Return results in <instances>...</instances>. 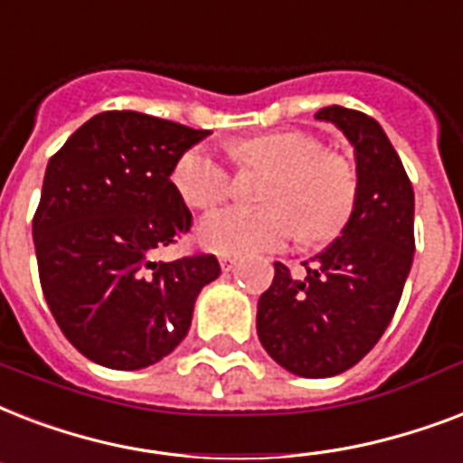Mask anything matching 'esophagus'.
<instances>
[{"label": "esophagus", "instance_id": "obj_1", "mask_svg": "<svg viewBox=\"0 0 463 463\" xmlns=\"http://www.w3.org/2000/svg\"><path fill=\"white\" fill-rule=\"evenodd\" d=\"M236 263H239V253H229V250L220 253L222 270H232V268H234Z\"/></svg>", "mask_w": 463, "mask_h": 463}]
</instances>
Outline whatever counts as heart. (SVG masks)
Returning a JSON list of instances; mask_svg holds the SVG:
<instances>
[{
	"label": "heart",
	"instance_id": "heart-1",
	"mask_svg": "<svg viewBox=\"0 0 463 463\" xmlns=\"http://www.w3.org/2000/svg\"><path fill=\"white\" fill-rule=\"evenodd\" d=\"M243 171L270 174L263 207H229L200 222L198 239L214 250H275L302 232L307 246H324L347 227L357 205V171L309 132H268L239 142ZM171 183L185 205L214 210L232 195L234 175L210 149L191 146L175 159Z\"/></svg>",
	"mask_w": 463,
	"mask_h": 463
}]
</instances>
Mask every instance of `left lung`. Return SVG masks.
I'll list each match as a JSON object with an SVG mask.
<instances>
[{"label": "left lung", "instance_id": "obj_1", "mask_svg": "<svg viewBox=\"0 0 463 463\" xmlns=\"http://www.w3.org/2000/svg\"><path fill=\"white\" fill-rule=\"evenodd\" d=\"M317 118L338 125L353 142L357 205L343 236L304 263L302 278L275 263L256 317L272 360L309 379L335 377L377 345L415 250L413 185L382 125L343 106L321 109Z\"/></svg>", "mask_w": 463, "mask_h": 463}]
</instances>
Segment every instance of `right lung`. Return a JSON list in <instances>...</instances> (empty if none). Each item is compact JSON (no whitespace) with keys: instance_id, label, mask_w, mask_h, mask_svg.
<instances>
[{"instance_id":"obj_1","label":"right lung","mask_w":463,"mask_h":463,"mask_svg":"<svg viewBox=\"0 0 463 463\" xmlns=\"http://www.w3.org/2000/svg\"><path fill=\"white\" fill-rule=\"evenodd\" d=\"M207 135L106 110L50 156L33 214L43 295L64 338L103 367L166 357L188 335L200 289L220 278L213 253L152 260L154 249L191 232L171 168Z\"/></svg>"}]
</instances>
